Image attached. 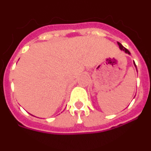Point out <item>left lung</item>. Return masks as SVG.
Returning a JSON list of instances; mask_svg holds the SVG:
<instances>
[{
    "mask_svg": "<svg viewBox=\"0 0 151 151\" xmlns=\"http://www.w3.org/2000/svg\"><path fill=\"white\" fill-rule=\"evenodd\" d=\"M118 45H119V48H120L121 50H123V51H125V53H126V54H130V52L129 51V50H128V49H126V48H125V47H124L122 46V45H121L120 43H119V42H118ZM134 66H136L135 63H134ZM136 69H137V67H136Z\"/></svg>",
    "mask_w": 151,
    "mask_h": 151,
    "instance_id": "obj_1",
    "label": "left lung"
}]
</instances>
